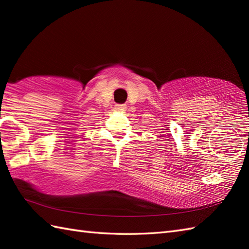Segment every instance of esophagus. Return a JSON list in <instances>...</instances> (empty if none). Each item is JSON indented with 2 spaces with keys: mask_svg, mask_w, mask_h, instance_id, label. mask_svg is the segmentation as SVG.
I'll return each mask as SVG.
<instances>
[{
  "mask_svg": "<svg viewBox=\"0 0 249 249\" xmlns=\"http://www.w3.org/2000/svg\"><path fill=\"white\" fill-rule=\"evenodd\" d=\"M114 109L116 111H119V112H125V111L127 110V106L126 105H115Z\"/></svg>",
  "mask_w": 249,
  "mask_h": 249,
  "instance_id": "34e87169",
  "label": "esophagus"
}]
</instances>
